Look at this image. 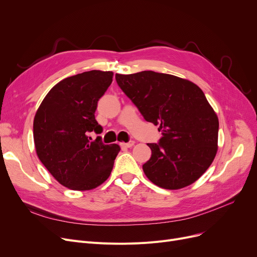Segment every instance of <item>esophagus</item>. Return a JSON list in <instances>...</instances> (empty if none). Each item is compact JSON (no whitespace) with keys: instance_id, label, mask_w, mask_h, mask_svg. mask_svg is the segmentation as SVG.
<instances>
[{"instance_id":"1","label":"esophagus","mask_w":257,"mask_h":257,"mask_svg":"<svg viewBox=\"0 0 257 257\" xmlns=\"http://www.w3.org/2000/svg\"><path fill=\"white\" fill-rule=\"evenodd\" d=\"M134 144H136V142H134V141H130V142H128V143H121L120 146H121V147H125V148H131L132 146H134Z\"/></svg>"}]
</instances>
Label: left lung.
Masks as SVG:
<instances>
[{
    "instance_id": "1",
    "label": "left lung",
    "mask_w": 257,
    "mask_h": 257,
    "mask_svg": "<svg viewBox=\"0 0 257 257\" xmlns=\"http://www.w3.org/2000/svg\"><path fill=\"white\" fill-rule=\"evenodd\" d=\"M115 80L163 134L158 144H148L152 155L143 166L148 179L166 190L198 180L218 151L219 118L204 92L186 79L153 71L116 74Z\"/></svg>"
}]
</instances>
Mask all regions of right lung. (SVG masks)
I'll use <instances>...</instances> for the list:
<instances>
[{"label":"right lung","mask_w":257,"mask_h":257,"mask_svg":"<svg viewBox=\"0 0 257 257\" xmlns=\"http://www.w3.org/2000/svg\"><path fill=\"white\" fill-rule=\"evenodd\" d=\"M112 72L89 71L67 77L47 93L33 121L36 154L47 170L63 186L88 191L110 176L120 148L104 145L94 118L98 101L112 82Z\"/></svg>","instance_id":"right-lung-1"}]
</instances>
